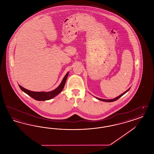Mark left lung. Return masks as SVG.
<instances>
[{
	"label": "left lung",
	"instance_id": "1",
	"mask_svg": "<svg viewBox=\"0 0 154 154\" xmlns=\"http://www.w3.org/2000/svg\"><path fill=\"white\" fill-rule=\"evenodd\" d=\"M129 89H130V88H129L126 91H125V92H124L122 94H121V95L118 96V97L114 98V99H110V100H109H109H108V99H100V98H98V97H96V99H97L99 100H101V101H103V102H114V101L118 100L119 98H120L122 96L124 95L125 94H126Z\"/></svg>",
	"mask_w": 154,
	"mask_h": 154
}]
</instances>
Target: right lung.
<instances>
[{
	"label": "right lung",
	"instance_id": "obj_1",
	"mask_svg": "<svg viewBox=\"0 0 154 154\" xmlns=\"http://www.w3.org/2000/svg\"><path fill=\"white\" fill-rule=\"evenodd\" d=\"M69 74V72H67L63 80L62 81L61 83L55 89L50 91V92H33L31 91L28 89H26L25 88H23L22 86L19 85L20 88L22 90L23 92L28 94V95L33 98L34 99L38 100V101H44L51 99L53 97H55L58 95L62 91V89L64 88L65 83H66V79L67 78Z\"/></svg>",
	"mask_w": 154,
	"mask_h": 154
}]
</instances>
